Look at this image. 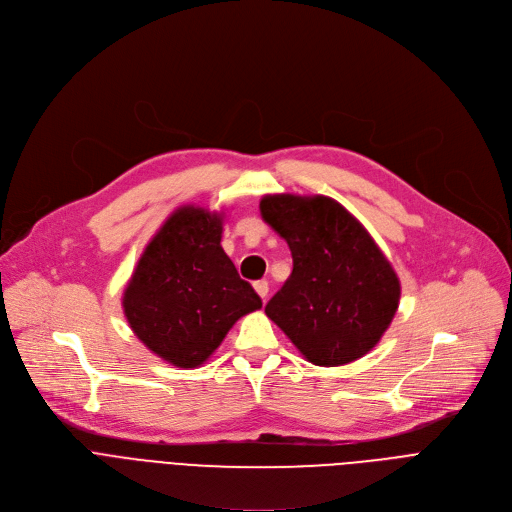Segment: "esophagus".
Masks as SVG:
<instances>
[{
  "label": "esophagus",
  "instance_id": "1",
  "mask_svg": "<svg viewBox=\"0 0 512 512\" xmlns=\"http://www.w3.org/2000/svg\"><path fill=\"white\" fill-rule=\"evenodd\" d=\"M254 289H256V293H258L262 299H266V295H268V283H266V281H256V283H254Z\"/></svg>",
  "mask_w": 512,
  "mask_h": 512
}]
</instances>
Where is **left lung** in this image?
Wrapping results in <instances>:
<instances>
[{
  "mask_svg": "<svg viewBox=\"0 0 512 512\" xmlns=\"http://www.w3.org/2000/svg\"><path fill=\"white\" fill-rule=\"evenodd\" d=\"M260 213L293 256L291 277L266 303V316L313 365L365 357L396 316L402 291L369 231L322 194H266Z\"/></svg>",
  "mask_w": 512,
  "mask_h": 512,
  "instance_id": "left-lung-1",
  "label": "left lung"
}]
</instances>
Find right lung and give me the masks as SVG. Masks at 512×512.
<instances>
[{
    "label": "right lung",
    "mask_w": 512,
    "mask_h": 512,
    "mask_svg": "<svg viewBox=\"0 0 512 512\" xmlns=\"http://www.w3.org/2000/svg\"><path fill=\"white\" fill-rule=\"evenodd\" d=\"M223 213L184 205L145 246L123 295L135 336L180 369L201 367L231 326L262 307L221 248Z\"/></svg>",
    "instance_id": "obj_1"
}]
</instances>
